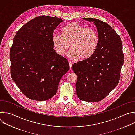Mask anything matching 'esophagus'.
Returning a JSON list of instances; mask_svg holds the SVG:
<instances>
[{"label": "esophagus", "instance_id": "esophagus-1", "mask_svg": "<svg viewBox=\"0 0 135 135\" xmlns=\"http://www.w3.org/2000/svg\"><path fill=\"white\" fill-rule=\"evenodd\" d=\"M72 63H71V62H70V61H69V67H70V69H71V67H72Z\"/></svg>", "mask_w": 135, "mask_h": 135}]
</instances>
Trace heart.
<instances>
[{
  "label": "heart",
  "instance_id": "1",
  "mask_svg": "<svg viewBox=\"0 0 135 135\" xmlns=\"http://www.w3.org/2000/svg\"><path fill=\"white\" fill-rule=\"evenodd\" d=\"M62 35L53 33L52 42L56 53L64 55L70 47L72 49L67 53L71 59L78 58L86 59L91 57L97 49L99 37L96 30L86 27L77 22H71L61 30Z\"/></svg>",
  "mask_w": 135,
  "mask_h": 135
}]
</instances>
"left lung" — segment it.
I'll return each mask as SVG.
<instances>
[{
  "label": "left lung",
  "instance_id": "left-lung-1",
  "mask_svg": "<svg viewBox=\"0 0 135 135\" xmlns=\"http://www.w3.org/2000/svg\"><path fill=\"white\" fill-rule=\"evenodd\" d=\"M97 27L99 43L89 58L75 63L72 69L78 76V98L88 102L102 100L118 85L124 62L121 38L107 23L93 18H83Z\"/></svg>",
  "mask_w": 135,
  "mask_h": 135
}]
</instances>
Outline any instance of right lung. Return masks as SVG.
Here are the masks:
<instances>
[{"label": "right lung", "mask_w": 135, "mask_h": 135, "mask_svg": "<svg viewBox=\"0 0 135 135\" xmlns=\"http://www.w3.org/2000/svg\"><path fill=\"white\" fill-rule=\"evenodd\" d=\"M64 21L42 15L18 30L10 50L12 80L28 98L45 101L56 93L61 78L69 69L67 59L55 52L52 36Z\"/></svg>", "instance_id": "right-lung-1"}]
</instances>
